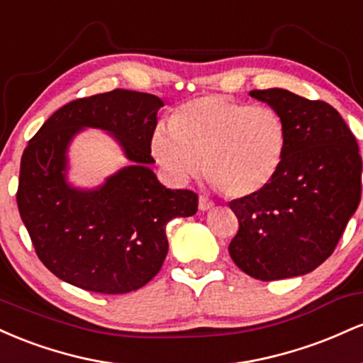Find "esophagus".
Returning <instances> with one entry per match:
<instances>
[{"label":"esophagus","mask_w":363,"mask_h":363,"mask_svg":"<svg viewBox=\"0 0 363 363\" xmlns=\"http://www.w3.org/2000/svg\"><path fill=\"white\" fill-rule=\"evenodd\" d=\"M213 199H210L208 198L206 194H199V210L201 211H206V210H210V208H213Z\"/></svg>","instance_id":"34e87169"}]
</instances>
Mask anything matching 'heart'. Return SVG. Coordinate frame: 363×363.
<instances>
[{
	"label": "heart",
	"instance_id": "b5f03b06",
	"mask_svg": "<svg viewBox=\"0 0 363 363\" xmlns=\"http://www.w3.org/2000/svg\"><path fill=\"white\" fill-rule=\"evenodd\" d=\"M286 145L289 131L278 111L225 95H203L179 106L169 128L155 129L152 152L179 181L205 169L220 193L245 198L272 184Z\"/></svg>",
	"mask_w": 363,
	"mask_h": 363
}]
</instances>
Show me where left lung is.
Wrapping results in <instances>:
<instances>
[{
	"label": "left lung",
	"instance_id": "8db88e82",
	"mask_svg": "<svg viewBox=\"0 0 363 363\" xmlns=\"http://www.w3.org/2000/svg\"><path fill=\"white\" fill-rule=\"evenodd\" d=\"M251 97L283 116L289 131L278 176L261 193L228 203L239 230L234 262L256 280L301 277L331 256L362 196V157L335 107L283 89Z\"/></svg>",
	"mask_w": 363,
	"mask_h": 363
}]
</instances>
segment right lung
Returning a JSON list of instances; mask_svg holds the SVG:
<instances>
[{"label": "right lung", "instance_id": "add662e5", "mask_svg": "<svg viewBox=\"0 0 363 363\" xmlns=\"http://www.w3.org/2000/svg\"><path fill=\"white\" fill-rule=\"evenodd\" d=\"M162 106L155 95L123 89L77 99L23 150L16 205L39 259L62 281L97 294L141 289L167 256V223L198 211V194L167 189L148 167ZM82 127L109 130L133 162L94 191L64 179L65 148Z\"/></svg>", "mask_w": 363, "mask_h": 363}]
</instances>
